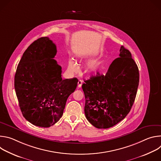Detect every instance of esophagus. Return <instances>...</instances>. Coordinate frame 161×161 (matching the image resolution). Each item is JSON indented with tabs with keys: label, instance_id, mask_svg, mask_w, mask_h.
Instances as JSON below:
<instances>
[{
	"label": "esophagus",
	"instance_id": "esophagus-1",
	"mask_svg": "<svg viewBox=\"0 0 161 161\" xmlns=\"http://www.w3.org/2000/svg\"><path fill=\"white\" fill-rule=\"evenodd\" d=\"M82 81L81 80H79L78 82V88H81V85H82Z\"/></svg>",
	"mask_w": 161,
	"mask_h": 161
}]
</instances>
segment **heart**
Segmentation results:
<instances>
[{"instance_id": "obj_1", "label": "heart", "mask_w": 161, "mask_h": 161, "mask_svg": "<svg viewBox=\"0 0 161 161\" xmlns=\"http://www.w3.org/2000/svg\"><path fill=\"white\" fill-rule=\"evenodd\" d=\"M101 63L97 60H92L86 64V71L90 73H97L100 69ZM68 71L71 73H76L78 70L77 63L73 59H69L68 62Z\"/></svg>"}]
</instances>
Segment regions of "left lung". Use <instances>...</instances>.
Returning <instances> with one entry per match:
<instances>
[{"label": "left lung", "mask_w": 161, "mask_h": 161, "mask_svg": "<svg viewBox=\"0 0 161 161\" xmlns=\"http://www.w3.org/2000/svg\"><path fill=\"white\" fill-rule=\"evenodd\" d=\"M120 57L114 59L105 75L97 73L85 80V114L96 128L117 124L129 113L136 98L140 74L130 52L122 46Z\"/></svg>", "instance_id": "obj_1"}]
</instances>
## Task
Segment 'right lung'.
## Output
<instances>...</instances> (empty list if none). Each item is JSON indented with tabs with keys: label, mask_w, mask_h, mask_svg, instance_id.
Returning <instances> with one entry per match:
<instances>
[{
	"label": "right lung",
	"mask_w": 161,
	"mask_h": 161,
	"mask_svg": "<svg viewBox=\"0 0 161 161\" xmlns=\"http://www.w3.org/2000/svg\"><path fill=\"white\" fill-rule=\"evenodd\" d=\"M56 45L48 37L34 41L23 54L14 76V88L23 116L32 124L49 127L62 117L78 79L62 78L53 59Z\"/></svg>",
	"instance_id": "1"
}]
</instances>
